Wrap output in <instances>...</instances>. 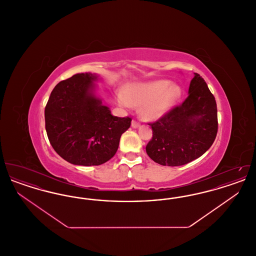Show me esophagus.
Instances as JSON below:
<instances>
[{
	"label": "esophagus",
	"instance_id": "1",
	"mask_svg": "<svg viewBox=\"0 0 256 256\" xmlns=\"http://www.w3.org/2000/svg\"><path fill=\"white\" fill-rule=\"evenodd\" d=\"M132 126L134 128H139V126H140V122H137L136 120H132Z\"/></svg>",
	"mask_w": 256,
	"mask_h": 256
}]
</instances>
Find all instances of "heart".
<instances>
[{
	"label": "heart",
	"mask_w": 256,
	"mask_h": 256,
	"mask_svg": "<svg viewBox=\"0 0 256 256\" xmlns=\"http://www.w3.org/2000/svg\"><path fill=\"white\" fill-rule=\"evenodd\" d=\"M182 90L170 80H159L130 86L126 93L120 92V106L132 108L141 104V115L146 120H156L165 115L180 98Z\"/></svg>",
	"instance_id": "1"
}]
</instances>
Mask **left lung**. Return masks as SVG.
<instances>
[{
    "instance_id": "1",
    "label": "left lung",
    "mask_w": 256,
    "mask_h": 256,
    "mask_svg": "<svg viewBox=\"0 0 256 256\" xmlns=\"http://www.w3.org/2000/svg\"><path fill=\"white\" fill-rule=\"evenodd\" d=\"M189 95L182 104L150 122L152 138L148 156L163 166H182L202 156L218 132L215 98L198 74L190 82Z\"/></svg>"
}]
</instances>
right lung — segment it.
Returning <instances> with one entry per match:
<instances>
[{
    "label": "right lung",
    "instance_id": "add662e5",
    "mask_svg": "<svg viewBox=\"0 0 256 256\" xmlns=\"http://www.w3.org/2000/svg\"><path fill=\"white\" fill-rule=\"evenodd\" d=\"M96 74H76L58 84L45 108L50 143L58 156L82 166H98L116 154L132 118L113 116L95 96Z\"/></svg>",
    "mask_w": 256,
    "mask_h": 256
}]
</instances>
